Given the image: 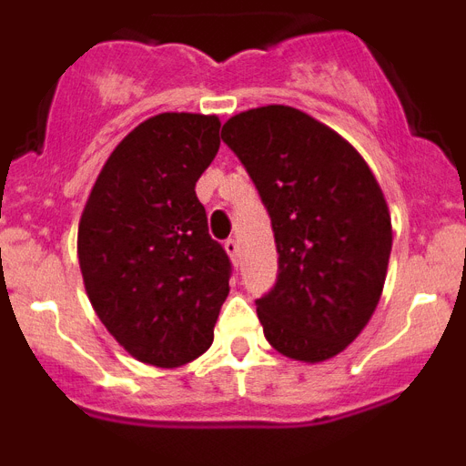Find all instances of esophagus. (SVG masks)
<instances>
[{"label":"esophagus","instance_id":"1","mask_svg":"<svg viewBox=\"0 0 466 466\" xmlns=\"http://www.w3.org/2000/svg\"><path fill=\"white\" fill-rule=\"evenodd\" d=\"M224 249H226V254L233 258V261H238V257H240V242L233 240V238H228V240L224 242Z\"/></svg>","mask_w":466,"mask_h":466}]
</instances>
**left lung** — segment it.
Returning <instances> with one entry per match:
<instances>
[{"mask_svg":"<svg viewBox=\"0 0 466 466\" xmlns=\"http://www.w3.org/2000/svg\"><path fill=\"white\" fill-rule=\"evenodd\" d=\"M221 139L270 214L278 279L257 299L266 340L284 357L324 361L369 324L392 252L385 196L366 160L294 106L242 111Z\"/></svg>","mask_w":466,"mask_h":466,"instance_id":"1","label":"left lung"}]
</instances>
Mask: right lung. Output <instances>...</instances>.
<instances>
[{
  "instance_id": "add662e5",
  "label": "right lung",
  "mask_w": 466,
  "mask_h": 466,
  "mask_svg": "<svg viewBox=\"0 0 466 466\" xmlns=\"http://www.w3.org/2000/svg\"><path fill=\"white\" fill-rule=\"evenodd\" d=\"M219 118L158 114L111 151L79 221L86 294L144 364L200 357L228 296L230 258L208 233L196 182L219 151Z\"/></svg>"
}]
</instances>
